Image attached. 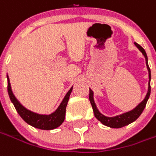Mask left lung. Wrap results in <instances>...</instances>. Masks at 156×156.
<instances>
[{
  "label": "left lung",
  "instance_id": "left-lung-1",
  "mask_svg": "<svg viewBox=\"0 0 156 156\" xmlns=\"http://www.w3.org/2000/svg\"><path fill=\"white\" fill-rule=\"evenodd\" d=\"M134 44L138 47L140 51L142 52V54L144 55V56L145 57V61H146V66L147 69L149 71V88H148V92H147V94L144 100L139 104L136 107H135L133 110H132L130 112H127L126 113H123L122 115H119V116H113V117H108V116H104L103 114H101V112H99V110L97 109L96 105L94 103V93L93 91L91 89H89V101L91 103V105H92V108H93L94 114V116L96 117L97 119L99 120L101 122V123L104 124L107 127H112V128H120V127H122L124 126H127L128 124L132 123L133 122H134L136 120L138 119L139 117V116L142 114L144 109L145 108L146 106V103L149 98H150V79H151V73H150V69L149 67V65H148V57H147L146 52L144 51V49L140 46L139 44L137 43H134Z\"/></svg>",
  "mask_w": 156,
  "mask_h": 156
}]
</instances>
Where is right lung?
Listing matches in <instances>:
<instances>
[{
    "label": "right lung",
    "instance_id": "add662e5",
    "mask_svg": "<svg viewBox=\"0 0 156 156\" xmlns=\"http://www.w3.org/2000/svg\"><path fill=\"white\" fill-rule=\"evenodd\" d=\"M6 78H7V91H8L10 100L12 102L17 113L27 123L31 125L34 127L42 129V130H52L59 127L60 125H62L65 119L66 107H67L71 92L73 90V87L69 89V91L65 95L63 101L60 104L59 107L55 110V112L50 115H41V114H38V113L29 111L20 104V102L16 99V97L12 91L8 75H6Z\"/></svg>",
    "mask_w": 156,
    "mask_h": 156
}]
</instances>
